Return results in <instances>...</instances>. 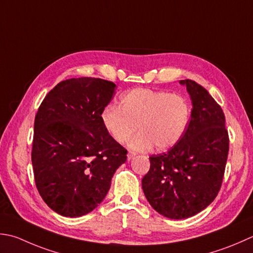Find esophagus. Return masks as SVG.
<instances>
[{
    "mask_svg": "<svg viewBox=\"0 0 253 253\" xmlns=\"http://www.w3.org/2000/svg\"><path fill=\"white\" fill-rule=\"evenodd\" d=\"M135 156H136L135 152L129 151V152H128V155H127V159H128V160H132L133 158H135Z\"/></svg>",
    "mask_w": 253,
    "mask_h": 253,
    "instance_id": "esophagus-1",
    "label": "esophagus"
}]
</instances>
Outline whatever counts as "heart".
<instances>
[{"instance_id": "heart-1", "label": "heart", "mask_w": 253, "mask_h": 253, "mask_svg": "<svg viewBox=\"0 0 253 253\" xmlns=\"http://www.w3.org/2000/svg\"><path fill=\"white\" fill-rule=\"evenodd\" d=\"M190 116V104L180 94L133 88L121 96L120 107H104L101 120L116 142H127L138 129L131 149L145 151L156 146L163 151L182 139Z\"/></svg>"}]
</instances>
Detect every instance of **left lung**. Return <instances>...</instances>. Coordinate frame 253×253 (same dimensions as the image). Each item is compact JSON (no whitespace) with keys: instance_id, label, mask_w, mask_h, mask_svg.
Here are the masks:
<instances>
[{"instance_id":"8db88e82","label":"left lung","mask_w":253,"mask_h":253,"mask_svg":"<svg viewBox=\"0 0 253 253\" xmlns=\"http://www.w3.org/2000/svg\"><path fill=\"white\" fill-rule=\"evenodd\" d=\"M180 83L192 100L189 126L167 153L149 157L150 169L141 181L152 209L171 219L189 218L215 200L229 151L225 115L218 103L195 81Z\"/></svg>"}]
</instances>
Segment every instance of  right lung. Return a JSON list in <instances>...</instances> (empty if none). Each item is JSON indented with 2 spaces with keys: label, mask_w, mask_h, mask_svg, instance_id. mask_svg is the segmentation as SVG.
I'll list each match as a JSON object with an SVG mask.
<instances>
[{
  "label": "right lung",
  "mask_w": 253,
  "mask_h": 253,
  "mask_svg": "<svg viewBox=\"0 0 253 253\" xmlns=\"http://www.w3.org/2000/svg\"><path fill=\"white\" fill-rule=\"evenodd\" d=\"M115 83L73 78L58 83L35 117L32 163L43 202L59 215L80 217L101 204L127 150L103 126Z\"/></svg>",
  "instance_id": "1"
}]
</instances>
